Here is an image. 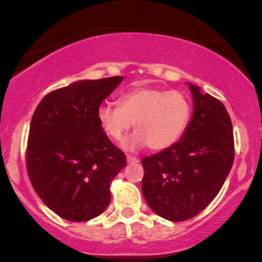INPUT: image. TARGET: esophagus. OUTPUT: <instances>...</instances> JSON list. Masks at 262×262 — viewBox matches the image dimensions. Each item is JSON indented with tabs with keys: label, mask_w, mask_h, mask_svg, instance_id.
<instances>
[{
	"label": "esophagus",
	"mask_w": 262,
	"mask_h": 262,
	"mask_svg": "<svg viewBox=\"0 0 262 262\" xmlns=\"http://www.w3.org/2000/svg\"><path fill=\"white\" fill-rule=\"evenodd\" d=\"M127 161H128V164H138V162H139V159L134 158V156L128 155L127 156Z\"/></svg>",
	"instance_id": "esophagus-1"
}]
</instances>
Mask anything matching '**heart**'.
<instances>
[{
  "mask_svg": "<svg viewBox=\"0 0 262 262\" xmlns=\"http://www.w3.org/2000/svg\"><path fill=\"white\" fill-rule=\"evenodd\" d=\"M192 117V102L186 93L137 87L122 96L118 106L102 104L97 110L101 128L111 139H123L133 124L137 132L124 140L127 149L143 148L160 151L181 139Z\"/></svg>",
  "mask_w": 262,
  "mask_h": 262,
  "instance_id": "heart-1",
  "label": "heart"
}]
</instances>
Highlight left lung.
Instances as JSON below:
<instances>
[{
	"instance_id": "1",
	"label": "left lung",
	"mask_w": 262,
	"mask_h": 262,
	"mask_svg": "<svg viewBox=\"0 0 262 262\" xmlns=\"http://www.w3.org/2000/svg\"><path fill=\"white\" fill-rule=\"evenodd\" d=\"M193 116L177 143L141 160L144 198L158 215L183 222L214 200L234 162V135L224 104L189 83Z\"/></svg>"
}]
</instances>
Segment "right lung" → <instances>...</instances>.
<instances>
[{
    "label": "right lung",
    "instance_id": "right-lung-1",
    "mask_svg": "<svg viewBox=\"0 0 262 262\" xmlns=\"http://www.w3.org/2000/svg\"><path fill=\"white\" fill-rule=\"evenodd\" d=\"M123 76L82 80L45 95L33 113L26 166L33 188L59 217L86 222L111 202V182L127 165L97 110Z\"/></svg>",
    "mask_w": 262,
    "mask_h": 262
}]
</instances>
